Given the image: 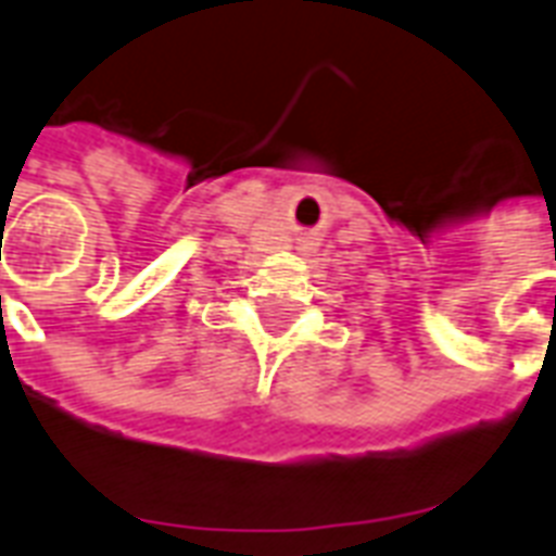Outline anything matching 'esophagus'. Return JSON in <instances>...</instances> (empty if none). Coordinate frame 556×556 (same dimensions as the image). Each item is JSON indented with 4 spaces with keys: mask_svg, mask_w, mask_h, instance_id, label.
I'll list each match as a JSON object with an SVG mask.
<instances>
[{
    "mask_svg": "<svg viewBox=\"0 0 556 556\" xmlns=\"http://www.w3.org/2000/svg\"><path fill=\"white\" fill-rule=\"evenodd\" d=\"M303 250H306V248H303Z\"/></svg>",
    "mask_w": 556,
    "mask_h": 556,
    "instance_id": "obj_1",
    "label": "esophagus"
}]
</instances>
